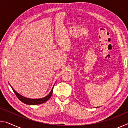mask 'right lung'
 Returning <instances> with one entry per match:
<instances>
[{"label": "right lung", "mask_w": 128, "mask_h": 128, "mask_svg": "<svg viewBox=\"0 0 128 128\" xmlns=\"http://www.w3.org/2000/svg\"><path fill=\"white\" fill-rule=\"evenodd\" d=\"M12 88V86H11ZM12 88L13 91L14 92V94H16V96L17 97L19 100H21L22 103L26 104H28V105H36V104H42L43 103L46 102V101H47L48 99L50 98V97L51 96L52 94V92H53V88H52L51 91L49 94L46 96L44 98H40V99H30V98H25V97L22 96V95H21L20 94H19L18 92H17L16 91H15L14 88Z\"/></svg>", "instance_id": "obj_1"}]
</instances>
